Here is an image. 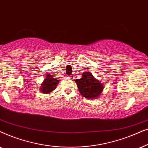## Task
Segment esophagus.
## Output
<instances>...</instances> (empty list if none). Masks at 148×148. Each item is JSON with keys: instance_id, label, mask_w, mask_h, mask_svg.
Listing matches in <instances>:
<instances>
[{"instance_id": "34e87169", "label": "esophagus", "mask_w": 148, "mask_h": 148, "mask_svg": "<svg viewBox=\"0 0 148 148\" xmlns=\"http://www.w3.org/2000/svg\"><path fill=\"white\" fill-rule=\"evenodd\" d=\"M68 78H70V79H73V78H74V76H72H72H68Z\"/></svg>"}]
</instances>
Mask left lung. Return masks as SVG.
Wrapping results in <instances>:
<instances>
[{
	"label": "left lung",
	"mask_w": 148,
	"mask_h": 148,
	"mask_svg": "<svg viewBox=\"0 0 148 148\" xmlns=\"http://www.w3.org/2000/svg\"><path fill=\"white\" fill-rule=\"evenodd\" d=\"M76 82L80 94L88 99H95L99 96L103 88V84L87 72L82 74L79 79H76Z\"/></svg>",
	"instance_id": "obj_1"
}]
</instances>
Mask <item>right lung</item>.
I'll use <instances>...</instances> for the list:
<instances>
[{"label": "right lung", "mask_w": 148, "mask_h": 148, "mask_svg": "<svg viewBox=\"0 0 148 148\" xmlns=\"http://www.w3.org/2000/svg\"><path fill=\"white\" fill-rule=\"evenodd\" d=\"M59 80L55 79L51 74H47V77L45 78L44 82L42 84L40 90L43 93H49L56 88Z\"/></svg>", "instance_id": "obj_1"}]
</instances>
